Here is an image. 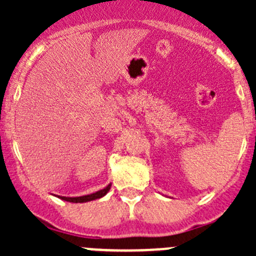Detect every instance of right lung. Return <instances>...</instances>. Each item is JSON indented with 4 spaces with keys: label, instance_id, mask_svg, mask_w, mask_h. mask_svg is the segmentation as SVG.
Segmentation results:
<instances>
[{
    "label": "right lung",
    "instance_id": "obj_1",
    "mask_svg": "<svg viewBox=\"0 0 256 256\" xmlns=\"http://www.w3.org/2000/svg\"><path fill=\"white\" fill-rule=\"evenodd\" d=\"M110 187H112V184H109V186H108V187H105L104 190H98V192L92 193V194L82 196V197H60V196H58V198H60V200H66V202H72V203L90 202V200H98V198L104 197V196L108 192H109Z\"/></svg>",
    "mask_w": 256,
    "mask_h": 256
}]
</instances>
